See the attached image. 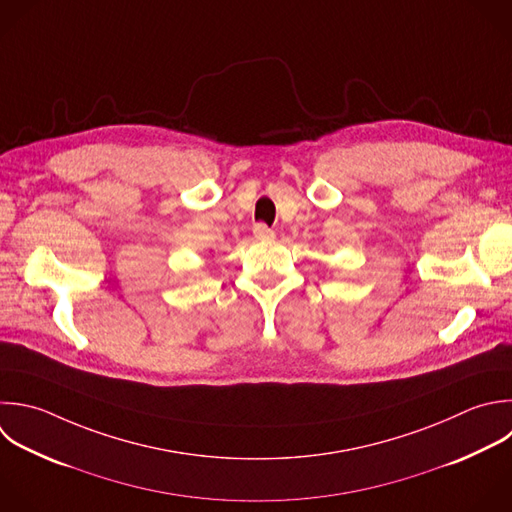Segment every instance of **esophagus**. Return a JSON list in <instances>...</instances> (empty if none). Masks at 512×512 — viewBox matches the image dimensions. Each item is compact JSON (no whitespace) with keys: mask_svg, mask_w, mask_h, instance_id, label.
Returning a JSON list of instances; mask_svg holds the SVG:
<instances>
[{"mask_svg":"<svg viewBox=\"0 0 512 512\" xmlns=\"http://www.w3.org/2000/svg\"><path fill=\"white\" fill-rule=\"evenodd\" d=\"M252 232H254V236H256L258 240H274V236H276L274 230L268 228V226L262 224V222H260V224H254V230H252Z\"/></svg>","mask_w":512,"mask_h":512,"instance_id":"34e87169","label":"esophagus"}]
</instances>
